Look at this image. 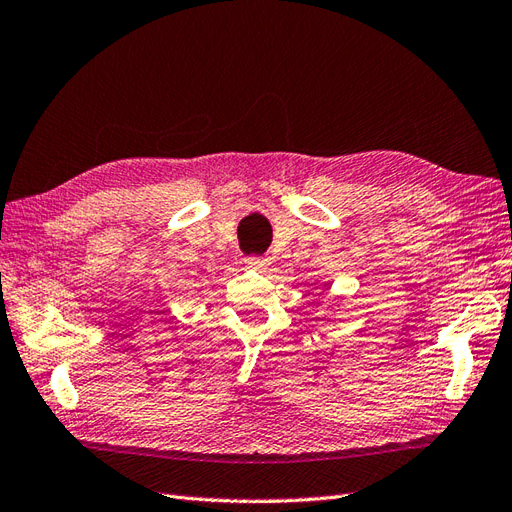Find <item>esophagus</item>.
<instances>
[{
    "label": "esophagus",
    "mask_w": 512,
    "mask_h": 512,
    "mask_svg": "<svg viewBox=\"0 0 512 512\" xmlns=\"http://www.w3.org/2000/svg\"><path fill=\"white\" fill-rule=\"evenodd\" d=\"M245 265L250 269H256V271H265L271 262L265 256H250V258H245Z\"/></svg>",
    "instance_id": "34e87169"
}]
</instances>
